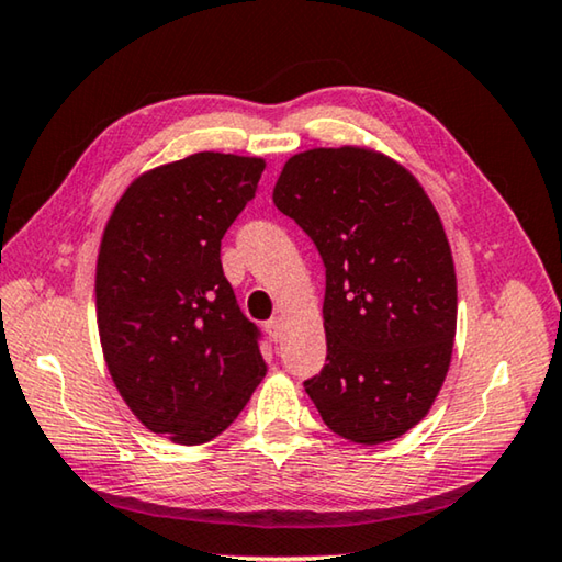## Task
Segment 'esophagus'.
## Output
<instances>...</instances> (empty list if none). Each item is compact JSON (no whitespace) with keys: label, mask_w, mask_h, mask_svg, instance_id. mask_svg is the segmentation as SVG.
Returning <instances> with one entry per match:
<instances>
[{"label":"esophagus","mask_w":562,"mask_h":562,"mask_svg":"<svg viewBox=\"0 0 562 562\" xmlns=\"http://www.w3.org/2000/svg\"><path fill=\"white\" fill-rule=\"evenodd\" d=\"M265 329H268V335L272 337V341L282 339V319L280 317H272L268 325H265Z\"/></svg>","instance_id":"1"}]
</instances>
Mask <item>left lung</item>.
Segmentation results:
<instances>
[{
	"label": "left lung",
	"instance_id": "obj_1",
	"mask_svg": "<svg viewBox=\"0 0 562 562\" xmlns=\"http://www.w3.org/2000/svg\"><path fill=\"white\" fill-rule=\"evenodd\" d=\"M272 201L312 237L327 274V364L304 392L341 439H398L451 364L456 272L439 213L404 166L359 146L292 156Z\"/></svg>",
	"mask_w": 562,
	"mask_h": 562
}]
</instances>
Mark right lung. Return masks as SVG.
<instances>
[{
    "label": "right lung",
    "instance_id": "right-lung-1",
    "mask_svg": "<svg viewBox=\"0 0 562 562\" xmlns=\"http://www.w3.org/2000/svg\"><path fill=\"white\" fill-rule=\"evenodd\" d=\"M262 170V158L213 150L158 166L126 188L101 237L103 359L138 422L176 443L223 434L268 372L221 262Z\"/></svg>",
    "mask_w": 562,
    "mask_h": 562
}]
</instances>
